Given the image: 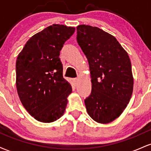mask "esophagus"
Wrapping results in <instances>:
<instances>
[{"label":"esophagus","instance_id":"obj_1","mask_svg":"<svg viewBox=\"0 0 151 151\" xmlns=\"http://www.w3.org/2000/svg\"><path fill=\"white\" fill-rule=\"evenodd\" d=\"M73 81L75 83V84H77V82L79 81V79H78V78H74Z\"/></svg>","mask_w":151,"mask_h":151}]
</instances>
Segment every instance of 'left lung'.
I'll return each instance as SVG.
<instances>
[{"label": "left lung", "instance_id": "8db88e82", "mask_svg": "<svg viewBox=\"0 0 151 151\" xmlns=\"http://www.w3.org/2000/svg\"><path fill=\"white\" fill-rule=\"evenodd\" d=\"M77 40L89 62L91 92L84 103L92 119L108 124L131 99L133 78L129 55L111 35L97 27H77Z\"/></svg>", "mask_w": 151, "mask_h": 151}]
</instances>
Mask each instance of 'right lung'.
Masks as SVG:
<instances>
[{
    "instance_id": "1",
    "label": "right lung",
    "mask_w": 151,
    "mask_h": 151,
    "mask_svg": "<svg viewBox=\"0 0 151 151\" xmlns=\"http://www.w3.org/2000/svg\"><path fill=\"white\" fill-rule=\"evenodd\" d=\"M75 28L54 24L30 37L16 61V86L26 110L50 123L63 115L72 86L63 78L60 54Z\"/></svg>"
}]
</instances>
